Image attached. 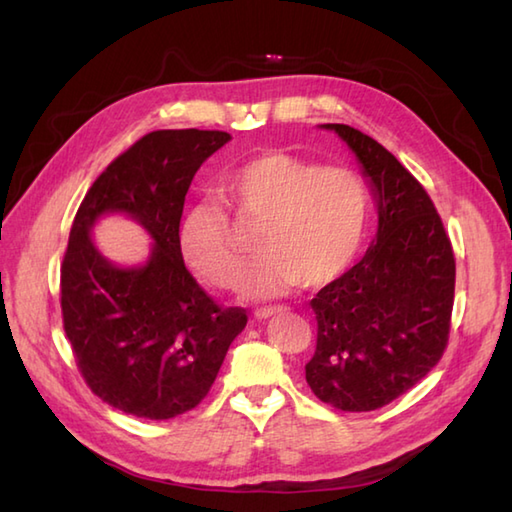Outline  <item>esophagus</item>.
<instances>
[{"label": "esophagus", "mask_w": 512, "mask_h": 512, "mask_svg": "<svg viewBox=\"0 0 512 512\" xmlns=\"http://www.w3.org/2000/svg\"><path fill=\"white\" fill-rule=\"evenodd\" d=\"M286 308L284 306H268V308H257L255 310V317L257 319H268V317H273V314H277V312H284Z\"/></svg>", "instance_id": "obj_1"}]
</instances>
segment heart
<instances>
[{"instance_id": "heart-1", "label": "heart", "mask_w": 512, "mask_h": 512, "mask_svg": "<svg viewBox=\"0 0 512 512\" xmlns=\"http://www.w3.org/2000/svg\"><path fill=\"white\" fill-rule=\"evenodd\" d=\"M215 195L239 224H262L257 246L264 255L248 275V297L332 284L352 266L372 217V193L361 173L281 151L228 169ZM219 205L200 202L184 213L178 248L204 284L233 290L244 275V246Z\"/></svg>"}]
</instances>
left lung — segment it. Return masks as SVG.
<instances>
[{
  "instance_id": "1",
  "label": "left lung",
  "mask_w": 512,
  "mask_h": 512,
  "mask_svg": "<svg viewBox=\"0 0 512 512\" xmlns=\"http://www.w3.org/2000/svg\"><path fill=\"white\" fill-rule=\"evenodd\" d=\"M334 129L372 182L378 233L361 262L321 288L314 396L341 411H374L438 365L449 343L455 255L429 193L394 154L350 125Z\"/></svg>"
}]
</instances>
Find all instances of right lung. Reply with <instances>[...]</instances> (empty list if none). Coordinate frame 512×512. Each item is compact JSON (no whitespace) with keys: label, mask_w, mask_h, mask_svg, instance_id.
Masks as SVG:
<instances>
[{"label":"right lung","mask_w":512,"mask_h":512,"mask_svg":"<svg viewBox=\"0 0 512 512\" xmlns=\"http://www.w3.org/2000/svg\"><path fill=\"white\" fill-rule=\"evenodd\" d=\"M228 140L217 129L151 132L107 165L74 215L61 264L63 330L85 385L136 418L198 407L248 321L244 308L206 295L178 248L195 171ZM116 210L155 237L145 267L116 269L93 248L91 224Z\"/></svg>","instance_id":"right-lung-1"}]
</instances>
